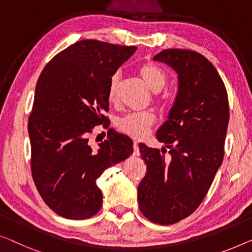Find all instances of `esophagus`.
Returning <instances> with one entry per match:
<instances>
[{
    "instance_id": "34e87169",
    "label": "esophagus",
    "mask_w": 252,
    "mask_h": 252,
    "mask_svg": "<svg viewBox=\"0 0 252 252\" xmlns=\"http://www.w3.org/2000/svg\"><path fill=\"white\" fill-rule=\"evenodd\" d=\"M133 149H134L133 155L139 156V142H137V141L133 142Z\"/></svg>"
}]
</instances>
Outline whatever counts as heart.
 Listing matches in <instances>:
<instances>
[{"label": "heart", "mask_w": 252, "mask_h": 252, "mask_svg": "<svg viewBox=\"0 0 252 252\" xmlns=\"http://www.w3.org/2000/svg\"><path fill=\"white\" fill-rule=\"evenodd\" d=\"M138 72L145 84L155 93L160 92L167 84V76L165 71L154 63H144L139 66ZM119 81L120 76L115 73L111 77L108 82L107 99L110 103H114L118 98ZM155 121V115L150 112H132L120 118L116 122V126L120 132L131 138L140 139L146 136Z\"/></svg>", "instance_id": "b5f03b06"}]
</instances>
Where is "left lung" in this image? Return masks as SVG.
Returning a JSON list of instances; mask_svg holds the SVG:
<instances>
[{"instance_id": "8db88e82", "label": "left lung", "mask_w": 252, "mask_h": 252, "mask_svg": "<svg viewBox=\"0 0 252 252\" xmlns=\"http://www.w3.org/2000/svg\"><path fill=\"white\" fill-rule=\"evenodd\" d=\"M178 73L179 89L156 137L170 149L139 145L147 173L138 187L140 212L162 225L190 216L207 194L223 162L228 118L222 78L204 55L170 48L154 56Z\"/></svg>"}]
</instances>
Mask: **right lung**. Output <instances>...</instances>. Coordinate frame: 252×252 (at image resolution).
<instances>
[{
    "mask_svg": "<svg viewBox=\"0 0 252 252\" xmlns=\"http://www.w3.org/2000/svg\"><path fill=\"white\" fill-rule=\"evenodd\" d=\"M94 39L80 40L56 54L36 85L28 120L32 174L40 197L58 215L86 220L98 213L103 194L96 180L133 153L132 140L110 129L94 150L89 134L110 121L111 77L136 52Z\"/></svg>",
    "mask_w": 252,
    "mask_h": 252,
    "instance_id": "add662e5",
    "label": "right lung"
}]
</instances>
